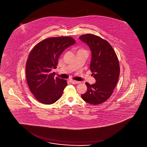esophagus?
<instances>
[{
    "label": "esophagus",
    "mask_w": 147,
    "mask_h": 147,
    "mask_svg": "<svg viewBox=\"0 0 147 147\" xmlns=\"http://www.w3.org/2000/svg\"><path fill=\"white\" fill-rule=\"evenodd\" d=\"M70 82H71V83H72V84H77L80 83L79 82L76 81V80H70Z\"/></svg>",
    "instance_id": "esophagus-1"
}]
</instances>
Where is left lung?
Segmentation results:
<instances>
[{"instance_id":"1","label":"left lung","mask_w":147,"mask_h":147,"mask_svg":"<svg viewBox=\"0 0 147 147\" xmlns=\"http://www.w3.org/2000/svg\"><path fill=\"white\" fill-rule=\"evenodd\" d=\"M79 39L87 44L91 51L90 70L96 80L92 85L85 83L88 90L81 96L88 103L100 105L108 100L117 84L120 74L119 60L111 45L100 36L86 34Z\"/></svg>"}]
</instances>
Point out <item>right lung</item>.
I'll return each mask as SVG.
<instances>
[{
  "mask_svg": "<svg viewBox=\"0 0 147 147\" xmlns=\"http://www.w3.org/2000/svg\"><path fill=\"white\" fill-rule=\"evenodd\" d=\"M75 43L70 36L53 37L39 42L31 50L26 65V79L31 92L39 102L51 105L62 96L67 81L54 78L51 71L57 68L62 53Z\"/></svg>",
  "mask_w": 147,
  "mask_h": 147,
  "instance_id": "add662e5",
  "label": "right lung"
}]
</instances>
